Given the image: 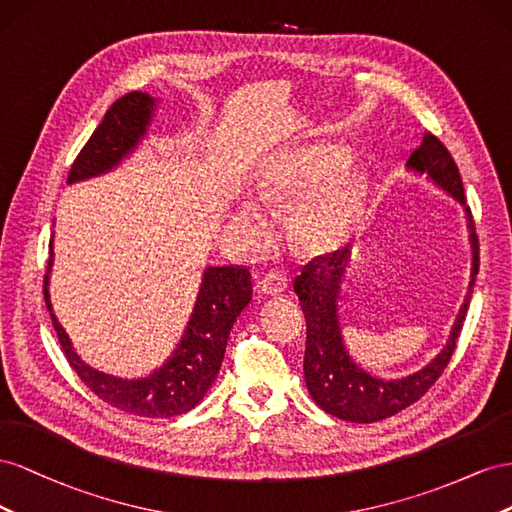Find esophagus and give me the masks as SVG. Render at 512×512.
Returning <instances> with one entry per match:
<instances>
[{
    "label": "esophagus",
    "mask_w": 512,
    "mask_h": 512,
    "mask_svg": "<svg viewBox=\"0 0 512 512\" xmlns=\"http://www.w3.org/2000/svg\"><path fill=\"white\" fill-rule=\"evenodd\" d=\"M287 289V279L281 272H270L257 283V291L264 296H281Z\"/></svg>",
    "instance_id": "1"
}]
</instances>
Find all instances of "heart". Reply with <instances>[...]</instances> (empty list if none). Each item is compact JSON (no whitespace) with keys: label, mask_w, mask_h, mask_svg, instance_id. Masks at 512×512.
<instances>
[{"label":"heart","mask_w":512,"mask_h":512,"mask_svg":"<svg viewBox=\"0 0 512 512\" xmlns=\"http://www.w3.org/2000/svg\"><path fill=\"white\" fill-rule=\"evenodd\" d=\"M349 152L341 145H306L285 156L257 186V197L266 208L298 203L291 214L289 233L302 251L324 255L341 248L352 236L369 195V178L358 167H349ZM231 225L244 240L261 244L270 223L253 203H240Z\"/></svg>","instance_id":"b5f03b06"}]
</instances>
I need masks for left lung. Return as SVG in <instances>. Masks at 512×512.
Segmentation results:
<instances>
[{
  "instance_id": "obj_1",
  "label": "left lung",
  "mask_w": 512,
  "mask_h": 512,
  "mask_svg": "<svg viewBox=\"0 0 512 512\" xmlns=\"http://www.w3.org/2000/svg\"><path fill=\"white\" fill-rule=\"evenodd\" d=\"M407 169L427 175V178L457 199L470 229L472 246V279L467 285L465 300L452 324L444 349L427 367L399 379H382L371 375L354 362L343 343L339 321V296L349 264V246L326 257H315L296 276L294 289L306 319V349H304V379L313 401L330 416L349 422H377L399 414L407 405L416 403L442 375L457 347L459 332L472 300V289L478 274V236L470 208L465 206L463 182L459 169L446 145L431 133L422 137L420 148L407 158Z\"/></svg>"
}]
</instances>
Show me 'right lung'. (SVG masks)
I'll return each instance as SVG.
<instances>
[{
  "instance_id": "right-lung-1",
  "label": "right lung",
  "mask_w": 512,
  "mask_h": 512,
  "mask_svg": "<svg viewBox=\"0 0 512 512\" xmlns=\"http://www.w3.org/2000/svg\"><path fill=\"white\" fill-rule=\"evenodd\" d=\"M156 98L145 92H130L118 98L105 113V118L94 130V135L83 145L68 173V184L96 178L118 167L133 152L152 124ZM53 266V240L49 248V266L45 274V302L51 313L57 339L66 354V360L81 382L98 399L118 407L122 412L167 418L191 412L203 399L221 369L225 347L233 321L251 302V272L242 266H210L203 270L199 294L193 306L191 319L178 347L150 375L137 379H122L96 371L77 356L66 330L57 321L51 296L49 274Z\"/></svg>"
}]
</instances>
